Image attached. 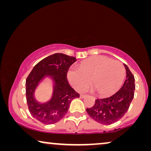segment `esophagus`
Listing matches in <instances>:
<instances>
[{
    "label": "esophagus",
    "mask_w": 151,
    "mask_h": 151,
    "mask_svg": "<svg viewBox=\"0 0 151 151\" xmlns=\"http://www.w3.org/2000/svg\"><path fill=\"white\" fill-rule=\"evenodd\" d=\"M87 96V95H83V94H81L80 96V98H85V97H86Z\"/></svg>",
    "instance_id": "obj_1"
}]
</instances>
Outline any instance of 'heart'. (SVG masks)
Instances as JSON below:
<instances>
[{
    "label": "heart",
    "mask_w": 151,
    "mask_h": 151,
    "mask_svg": "<svg viewBox=\"0 0 151 151\" xmlns=\"http://www.w3.org/2000/svg\"><path fill=\"white\" fill-rule=\"evenodd\" d=\"M125 76V68L120 62L105 56L84 60L79 65V69L70 68L67 74L69 81L76 90H86L91 80L92 86L100 96H109L117 91Z\"/></svg>",
    "instance_id": "obj_1"
}]
</instances>
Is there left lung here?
<instances>
[{
    "mask_svg": "<svg viewBox=\"0 0 151 151\" xmlns=\"http://www.w3.org/2000/svg\"><path fill=\"white\" fill-rule=\"evenodd\" d=\"M127 77L123 86L112 96L97 99L94 106L86 109L88 115L97 122L110 125L119 120L128 111L134 97L135 78L129 67L124 64Z\"/></svg>",
    "mask_w": 151,
    "mask_h": 151,
    "instance_id": "left-lung-1",
    "label": "left lung"
}]
</instances>
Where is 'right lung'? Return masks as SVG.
<instances>
[{"mask_svg":"<svg viewBox=\"0 0 151 151\" xmlns=\"http://www.w3.org/2000/svg\"><path fill=\"white\" fill-rule=\"evenodd\" d=\"M76 58L63 53H55L39 62L27 78L26 98L31 115L44 124H53L65 117L71 101L80 95L67 80L68 70ZM52 81L53 91L47 102L40 103L35 97V92L45 78Z\"/></svg>","mask_w":151,"mask_h":151,"instance_id":"right-lung-1","label":"right lung"}]
</instances>
